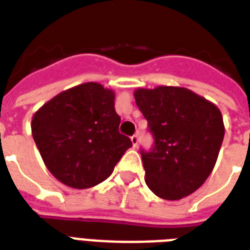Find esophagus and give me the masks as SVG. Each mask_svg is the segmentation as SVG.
<instances>
[{
	"instance_id": "1",
	"label": "esophagus",
	"mask_w": 250,
	"mask_h": 250,
	"mask_svg": "<svg viewBox=\"0 0 250 250\" xmlns=\"http://www.w3.org/2000/svg\"><path fill=\"white\" fill-rule=\"evenodd\" d=\"M131 141H132L133 148H136V146H137V143H139V139H137V135H133V136L131 137Z\"/></svg>"
}]
</instances>
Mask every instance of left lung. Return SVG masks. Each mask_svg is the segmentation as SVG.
<instances>
[{
  "label": "left lung",
  "mask_w": 250,
  "mask_h": 250,
  "mask_svg": "<svg viewBox=\"0 0 250 250\" xmlns=\"http://www.w3.org/2000/svg\"><path fill=\"white\" fill-rule=\"evenodd\" d=\"M133 97L154 136L152 152H141L146 186L164 200L189 196L217 162L225 137L221 110L183 86L137 88Z\"/></svg>",
  "instance_id": "8db88e82"
}]
</instances>
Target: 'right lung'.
Returning a JSON list of instances; mask_svg holds the SVG:
<instances>
[{
  "label": "right lung",
  "mask_w": 250,
  "mask_h": 250,
  "mask_svg": "<svg viewBox=\"0 0 250 250\" xmlns=\"http://www.w3.org/2000/svg\"><path fill=\"white\" fill-rule=\"evenodd\" d=\"M114 100L113 89L90 82L61 92L33 114L31 129L41 158L64 186H97L132 146L119 133Z\"/></svg>",
  "instance_id": "1"
}]
</instances>
